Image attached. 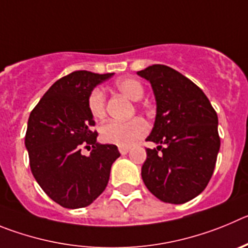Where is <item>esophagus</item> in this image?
<instances>
[{"label":"esophagus","instance_id":"34e87169","mask_svg":"<svg viewBox=\"0 0 248 248\" xmlns=\"http://www.w3.org/2000/svg\"><path fill=\"white\" fill-rule=\"evenodd\" d=\"M119 151H120V153H121V155H127V153L129 152V148H128V147H120Z\"/></svg>","mask_w":248,"mask_h":248}]
</instances>
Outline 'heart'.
<instances>
[{"label": "heart", "mask_w": 248, "mask_h": 248, "mask_svg": "<svg viewBox=\"0 0 248 248\" xmlns=\"http://www.w3.org/2000/svg\"><path fill=\"white\" fill-rule=\"evenodd\" d=\"M115 88L124 96L133 101L142 99L144 93L143 85L135 78H121L116 80ZM88 108L93 117L104 119L106 115V96L100 88L91 90L88 97ZM148 132V124L140 117L127 122L108 121L100 127V137L105 143L119 147H129L140 140Z\"/></svg>", "instance_id": "heart-1"}]
</instances>
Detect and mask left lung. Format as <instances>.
Masks as SVG:
<instances>
[{"instance_id": "left-lung-1", "label": "left lung", "mask_w": 248, "mask_h": 248, "mask_svg": "<svg viewBox=\"0 0 248 248\" xmlns=\"http://www.w3.org/2000/svg\"><path fill=\"white\" fill-rule=\"evenodd\" d=\"M152 84L157 101L155 127L146 140L142 179L158 199L184 204L210 182L220 149L217 115L202 89L167 65L137 73Z\"/></svg>"}]
</instances>
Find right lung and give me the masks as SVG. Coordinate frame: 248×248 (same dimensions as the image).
<instances>
[{"mask_svg":"<svg viewBox=\"0 0 248 248\" xmlns=\"http://www.w3.org/2000/svg\"><path fill=\"white\" fill-rule=\"evenodd\" d=\"M112 73L77 70L57 80L35 105L28 119L26 143L30 166L44 193L60 206L90 205L106 189L112 163L120 157L115 144H99L88 97ZM91 150L90 156L82 149Z\"/></svg>","mask_w":248,"mask_h":248,"instance_id":"right-lung-1","label":"right lung"}]
</instances>
